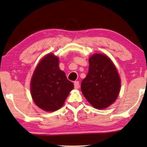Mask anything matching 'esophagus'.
<instances>
[{
	"instance_id": "34e87169",
	"label": "esophagus",
	"mask_w": 147,
	"mask_h": 147,
	"mask_svg": "<svg viewBox=\"0 0 147 147\" xmlns=\"http://www.w3.org/2000/svg\"><path fill=\"white\" fill-rule=\"evenodd\" d=\"M80 87V83L78 81H76L74 82V88H75V89H78Z\"/></svg>"
}]
</instances>
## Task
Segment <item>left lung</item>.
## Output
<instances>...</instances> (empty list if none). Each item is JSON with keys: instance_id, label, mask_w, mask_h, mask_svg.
Segmentation results:
<instances>
[{"instance_id": "1", "label": "left lung", "mask_w": 147, "mask_h": 147, "mask_svg": "<svg viewBox=\"0 0 147 147\" xmlns=\"http://www.w3.org/2000/svg\"><path fill=\"white\" fill-rule=\"evenodd\" d=\"M117 69L108 56L95 53L89 59V71L82 80L81 90L88 102L96 109L113 104L120 89Z\"/></svg>"}]
</instances>
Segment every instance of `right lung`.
Masks as SVG:
<instances>
[{"mask_svg": "<svg viewBox=\"0 0 147 147\" xmlns=\"http://www.w3.org/2000/svg\"><path fill=\"white\" fill-rule=\"evenodd\" d=\"M74 87L65 72L60 70L59 58L49 53L42 58L33 72L31 94L38 107L53 112L61 108Z\"/></svg>", "mask_w": 147, "mask_h": 147, "instance_id": "1", "label": "right lung"}]
</instances>
